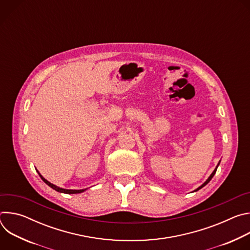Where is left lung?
I'll use <instances>...</instances> for the list:
<instances>
[{
  "mask_svg": "<svg viewBox=\"0 0 250 250\" xmlns=\"http://www.w3.org/2000/svg\"><path fill=\"white\" fill-rule=\"evenodd\" d=\"M220 163H221V160H220V161H219V163H218V165H217V167H216V168H215V170H213V171H212V173H211V174H210V175H209V177H208V179H207V180H206V182H205V183H203V184H202V185H201V186H200V187H199V188H197V189H196V190H195V191H194V192H197V191H199V190H200V189H202V188H203V187H204V186H206V185H207V184H208V182H209V181H210V180H211V178H212V177H213V175H215V174H216V172H217V169H218V167H219V165H220Z\"/></svg>",
  "mask_w": 250,
  "mask_h": 250,
  "instance_id": "8db88e82",
  "label": "left lung"
}]
</instances>
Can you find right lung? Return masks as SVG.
Segmentation results:
<instances>
[{
	"label": "right lung",
	"instance_id": "obj_1",
	"mask_svg": "<svg viewBox=\"0 0 250 250\" xmlns=\"http://www.w3.org/2000/svg\"><path fill=\"white\" fill-rule=\"evenodd\" d=\"M38 173L40 174V176H41V178L42 179V181L45 183V184H47L50 188H52L53 190H55V191H57V192H60V193H64V194H79V193H82V192H84V191H86V189H82V190H69V189H63V188H60V187H57L56 185H54V184H52V183H50L49 181H47L45 178H43V176L38 171Z\"/></svg>",
	"mask_w": 250,
	"mask_h": 250
}]
</instances>
